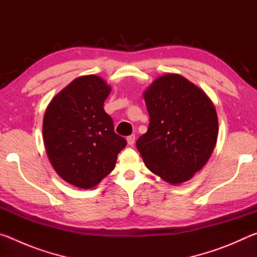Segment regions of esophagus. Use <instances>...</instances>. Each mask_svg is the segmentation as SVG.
Listing matches in <instances>:
<instances>
[{"label": "esophagus", "mask_w": 257, "mask_h": 257, "mask_svg": "<svg viewBox=\"0 0 257 257\" xmlns=\"http://www.w3.org/2000/svg\"><path fill=\"white\" fill-rule=\"evenodd\" d=\"M135 139H136V136L135 135H130V136L127 137V142H128V145L133 146L135 144Z\"/></svg>", "instance_id": "1"}]
</instances>
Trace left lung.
Masks as SVG:
<instances>
[{
    "mask_svg": "<svg viewBox=\"0 0 257 257\" xmlns=\"http://www.w3.org/2000/svg\"><path fill=\"white\" fill-rule=\"evenodd\" d=\"M144 98L150 124L136 146L145 165L172 185L189 180L215 147L214 105L202 89L175 73L158 78Z\"/></svg>",
    "mask_w": 257,
    "mask_h": 257,
    "instance_id": "8db88e82",
    "label": "left lung"
}]
</instances>
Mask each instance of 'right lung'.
Masks as SVG:
<instances>
[{"instance_id": "1", "label": "right lung", "mask_w": 257, "mask_h": 257, "mask_svg": "<svg viewBox=\"0 0 257 257\" xmlns=\"http://www.w3.org/2000/svg\"><path fill=\"white\" fill-rule=\"evenodd\" d=\"M110 92L102 78L79 77L52 99L44 115L43 137L50 162L63 180L82 189L105 178L127 145L104 111Z\"/></svg>"}]
</instances>
